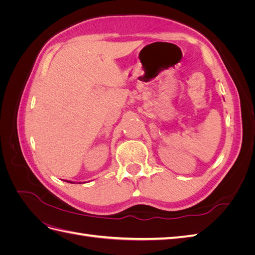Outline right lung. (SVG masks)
Here are the masks:
<instances>
[{
	"mask_svg": "<svg viewBox=\"0 0 255 255\" xmlns=\"http://www.w3.org/2000/svg\"><path fill=\"white\" fill-rule=\"evenodd\" d=\"M68 182V181H67ZM69 183H73V182H71V181H69Z\"/></svg>",
	"mask_w": 255,
	"mask_h": 255,
	"instance_id": "right-lung-1",
	"label": "right lung"
}]
</instances>
